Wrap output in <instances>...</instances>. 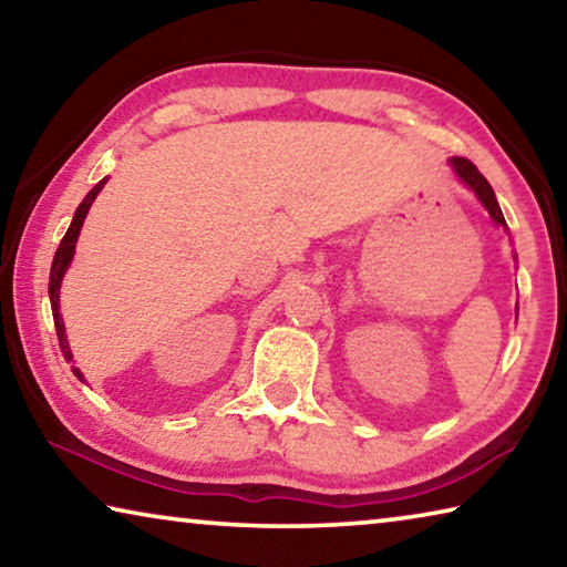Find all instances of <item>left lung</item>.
I'll return each mask as SVG.
<instances>
[{"label":"left lung","instance_id":"obj_1","mask_svg":"<svg viewBox=\"0 0 567 567\" xmlns=\"http://www.w3.org/2000/svg\"><path fill=\"white\" fill-rule=\"evenodd\" d=\"M450 165H453L457 179L465 182V185L475 192L480 203H483L487 213H491L493 223L505 227V217H503V213H501V205H497L491 182H487L483 175H480L473 162L465 159V157H453V159H450Z\"/></svg>","mask_w":567,"mask_h":567}]
</instances>
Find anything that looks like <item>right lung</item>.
I'll list each match as a JSON object with an SVG mask.
<instances>
[{
  "instance_id": "1",
  "label": "right lung",
  "mask_w": 567,
  "mask_h": 567,
  "mask_svg": "<svg viewBox=\"0 0 567 567\" xmlns=\"http://www.w3.org/2000/svg\"><path fill=\"white\" fill-rule=\"evenodd\" d=\"M104 182H107V177L100 179L97 185H94V187L87 192V197L82 199V205L76 207L72 225H70V229H66V235L62 237L60 247H56V252H54V262H52V272H50V302H52V315H54L56 340H60V348H62V354H64V360H66V362H72V350H70V342H66L64 322H62V315H60V285H62V277H64V272H66V267H70L72 257H74V245H76V237H80V229H82L84 217H87L90 207H92V203H94V197H97L100 192H102ZM72 372H74L76 378H80V380L84 382L80 368H72Z\"/></svg>"
}]
</instances>
